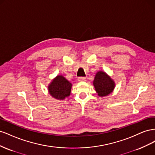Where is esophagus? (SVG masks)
Instances as JSON below:
<instances>
[{
  "label": "esophagus",
  "mask_w": 155,
  "mask_h": 155,
  "mask_svg": "<svg viewBox=\"0 0 155 155\" xmlns=\"http://www.w3.org/2000/svg\"><path fill=\"white\" fill-rule=\"evenodd\" d=\"M78 81H87V79L85 77H79V78H78Z\"/></svg>",
  "instance_id": "obj_1"
}]
</instances>
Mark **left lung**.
I'll return each instance as SVG.
<instances>
[{
    "mask_svg": "<svg viewBox=\"0 0 155 155\" xmlns=\"http://www.w3.org/2000/svg\"><path fill=\"white\" fill-rule=\"evenodd\" d=\"M94 87L100 97L109 95L115 87V83L111 78L103 71L97 72L93 81Z\"/></svg>",
    "mask_w": 155,
    "mask_h": 155,
    "instance_id": "1",
    "label": "left lung"
}]
</instances>
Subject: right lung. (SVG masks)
<instances>
[{"mask_svg":"<svg viewBox=\"0 0 155 155\" xmlns=\"http://www.w3.org/2000/svg\"><path fill=\"white\" fill-rule=\"evenodd\" d=\"M50 94L55 99L63 100L70 96L72 83L61 75L57 76L48 87Z\"/></svg>","mask_w":155,"mask_h":155,"instance_id":"obj_1","label":"right lung"}]
</instances>
